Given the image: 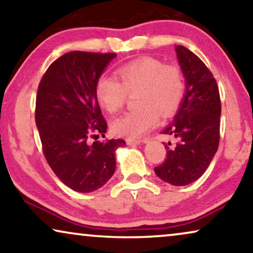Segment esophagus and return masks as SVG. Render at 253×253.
Instances as JSON below:
<instances>
[{"instance_id": "34e87169", "label": "esophagus", "mask_w": 253, "mask_h": 253, "mask_svg": "<svg viewBox=\"0 0 253 253\" xmlns=\"http://www.w3.org/2000/svg\"><path fill=\"white\" fill-rule=\"evenodd\" d=\"M126 141L127 145H130V146H136V145L141 143L140 139H136V138H126Z\"/></svg>"}]
</instances>
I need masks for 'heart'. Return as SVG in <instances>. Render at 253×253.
Masks as SVG:
<instances>
[{
	"mask_svg": "<svg viewBox=\"0 0 253 253\" xmlns=\"http://www.w3.org/2000/svg\"><path fill=\"white\" fill-rule=\"evenodd\" d=\"M117 80L101 76L95 85L96 99L106 112L116 113L126 101L127 93L138 91L139 109L131 110L113 121L117 136L138 138L158 126L162 117L177 112L184 98L185 82L176 65H165L154 57H140L116 70Z\"/></svg>",
	"mask_w": 253,
	"mask_h": 253,
	"instance_id": "1",
	"label": "heart"
}]
</instances>
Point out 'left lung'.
<instances>
[{"label":"left lung","instance_id":"obj_1","mask_svg":"<svg viewBox=\"0 0 253 253\" xmlns=\"http://www.w3.org/2000/svg\"><path fill=\"white\" fill-rule=\"evenodd\" d=\"M176 54L185 78V94L172 123L162 131L177 143L166 144L167 157L154 168L162 181L186 185L202 176L215 155L220 141V93L205 63L184 46Z\"/></svg>","mask_w":253,"mask_h":253}]
</instances>
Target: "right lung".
<instances>
[{"label": "right lung", "mask_w": 253, "mask_h": 253, "mask_svg": "<svg viewBox=\"0 0 253 253\" xmlns=\"http://www.w3.org/2000/svg\"><path fill=\"white\" fill-rule=\"evenodd\" d=\"M114 53L70 51L49 65L37 93L36 123L44 158L62 183L77 192L105 185L116 168L115 151L123 139L88 143L105 137L95 85Z\"/></svg>", "instance_id": "1"}]
</instances>
